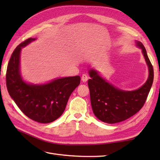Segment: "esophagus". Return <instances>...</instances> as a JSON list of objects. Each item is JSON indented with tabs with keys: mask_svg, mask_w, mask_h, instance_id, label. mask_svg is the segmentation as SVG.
I'll list each match as a JSON object with an SVG mask.
<instances>
[{
	"mask_svg": "<svg viewBox=\"0 0 160 160\" xmlns=\"http://www.w3.org/2000/svg\"><path fill=\"white\" fill-rule=\"evenodd\" d=\"M88 80V76L85 74H83L82 76V81L83 82H86Z\"/></svg>",
	"mask_w": 160,
	"mask_h": 160,
	"instance_id": "34e87169",
	"label": "esophagus"
}]
</instances>
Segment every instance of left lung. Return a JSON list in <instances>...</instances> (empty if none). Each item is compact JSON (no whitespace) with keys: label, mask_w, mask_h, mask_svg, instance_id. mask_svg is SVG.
<instances>
[{"label":"left lung","mask_w":160,"mask_h":160,"mask_svg":"<svg viewBox=\"0 0 160 160\" xmlns=\"http://www.w3.org/2000/svg\"><path fill=\"white\" fill-rule=\"evenodd\" d=\"M136 46L142 49L148 69V77L143 85L133 91H124L116 87L100 76L94 69L89 70L88 80L91 104L94 115L102 122L115 124L124 121L137 113L144 106L153 82V68L145 47L140 41Z\"/></svg>","instance_id":"left-lung-1"}]
</instances>
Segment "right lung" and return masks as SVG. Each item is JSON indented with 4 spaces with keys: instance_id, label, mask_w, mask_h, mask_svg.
Listing matches in <instances>:
<instances>
[{
    "instance_id": "add662e5",
    "label": "right lung",
    "mask_w": 160,
    "mask_h": 160,
    "mask_svg": "<svg viewBox=\"0 0 160 160\" xmlns=\"http://www.w3.org/2000/svg\"><path fill=\"white\" fill-rule=\"evenodd\" d=\"M36 38H28L12 53L6 73L9 96L22 113L40 123H50L60 118L68 100L80 83L79 76L54 79L45 84L25 82L20 74V52Z\"/></svg>"
}]
</instances>
